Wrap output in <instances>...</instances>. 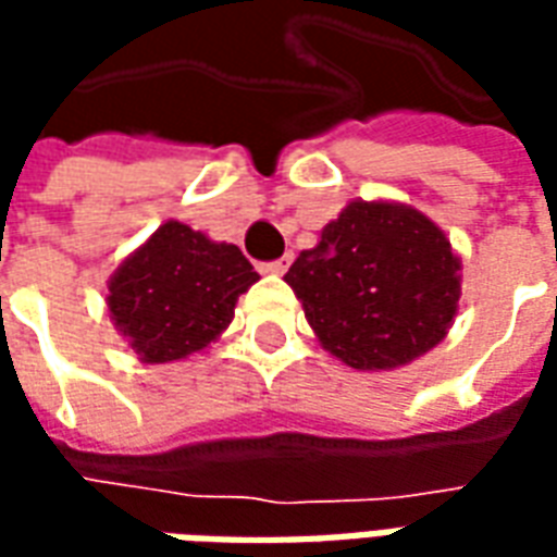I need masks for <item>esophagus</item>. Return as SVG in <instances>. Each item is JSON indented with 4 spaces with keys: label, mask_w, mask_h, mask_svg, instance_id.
<instances>
[{
    "label": "esophagus",
    "mask_w": 557,
    "mask_h": 557,
    "mask_svg": "<svg viewBox=\"0 0 557 557\" xmlns=\"http://www.w3.org/2000/svg\"><path fill=\"white\" fill-rule=\"evenodd\" d=\"M289 265H292V253H286L283 259H277V262H268L265 271L268 274H274V277H280V274H286V271H289Z\"/></svg>",
    "instance_id": "esophagus-1"
}]
</instances>
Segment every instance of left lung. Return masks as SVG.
I'll return each mask as SVG.
<instances>
[{"mask_svg":"<svg viewBox=\"0 0 557 557\" xmlns=\"http://www.w3.org/2000/svg\"><path fill=\"white\" fill-rule=\"evenodd\" d=\"M283 280L331 358L387 373L423 358L454 327L462 259L414 206L351 199Z\"/></svg>","mask_w":557,"mask_h":557,"instance_id":"8db88e82","label":"left lung"}]
</instances>
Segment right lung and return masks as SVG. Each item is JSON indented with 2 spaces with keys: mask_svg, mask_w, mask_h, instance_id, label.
I'll return each mask as SVG.
<instances>
[{
  "mask_svg": "<svg viewBox=\"0 0 557 557\" xmlns=\"http://www.w3.org/2000/svg\"><path fill=\"white\" fill-rule=\"evenodd\" d=\"M259 274L235 244L163 220L107 280L110 322L143 363L187 361L232 325Z\"/></svg>",
  "mask_w": 557,
  "mask_h": 557,
  "instance_id": "right-lung-1",
  "label": "right lung"
}]
</instances>
